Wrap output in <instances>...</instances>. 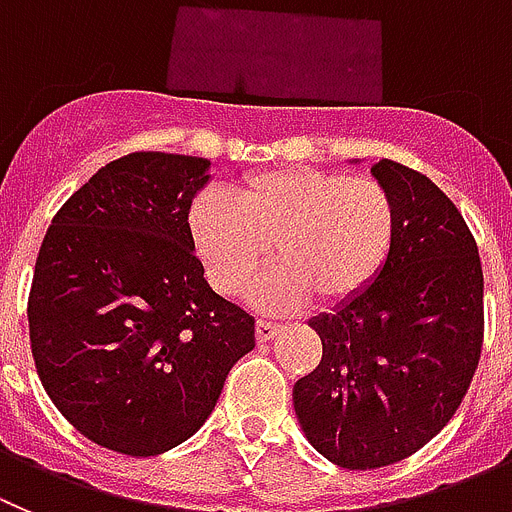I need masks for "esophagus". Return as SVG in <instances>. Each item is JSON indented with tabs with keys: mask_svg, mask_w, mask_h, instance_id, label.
Here are the masks:
<instances>
[{
	"mask_svg": "<svg viewBox=\"0 0 512 512\" xmlns=\"http://www.w3.org/2000/svg\"><path fill=\"white\" fill-rule=\"evenodd\" d=\"M278 331H280L278 324H270V321H265V319H257V324H255L257 342H270V339H273Z\"/></svg>",
	"mask_w": 512,
	"mask_h": 512,
	"instance_id": "34e87169",
	"label": "esophagus"
}]
</instances>
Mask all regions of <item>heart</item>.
Wrapping results in <instances>:
<instances>
[{"label": "heart", "instance_id": "b5f03b06", "mask_svg": "<svg viewBox=\"0 0 512 512\" xmlns=\"http://www.w3.org/2000/svg\"><path fill=\"white\" fill-rule=\"evenodd\" d=\"M188 234L206 278L224 296H239L273 250L278 265L250 288L257 306L290 311L311 298L342 306L388 265L398 209L372 178L278 168L239 183L234 201L199 196L188 211Z\"/></svg>", "mask_w": 512, "mask_h": 512}]
</instances>
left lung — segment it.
I'll return each mask as SVG.
<instances>
[{
	"label": "left lung",
	"instance_id": "obj_1",
	"mask_svg": "<svg viewBox=\"0 0 512 512\" xmlns=\"http://www.w3.org/2000/svg\"><path fill=\"white\" fill-rule=\"evenodd\" d=\"M398 209L393 255L375 283L311 321L319 367L293 385L313 449L344 469L416 454L467 395L485 336L482 262L451 199L395 160L372 165Z\"/></svg>",
	"mask_w": 512,
	"mask_h": 512
}]
</instances>
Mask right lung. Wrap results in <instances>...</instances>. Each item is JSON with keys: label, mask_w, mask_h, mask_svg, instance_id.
<instances>
[{"label": "right lung", "mask_w": 512, "mask_h": 512, "mask_svg": "<svg viewBox=\"0 0 512 512\" xmlns=\"http://www.w3.org/2000/svg\"><path fill=\"white\" fill-rule=\"evenodd\" d=\"M209 160L130 153L58 209L32 273L35 370L55 408L104 449L155 457L199 431L255 347V319L216 296L188 211Z\"/></svg>", "instance_id": "1"}]
</instances>
